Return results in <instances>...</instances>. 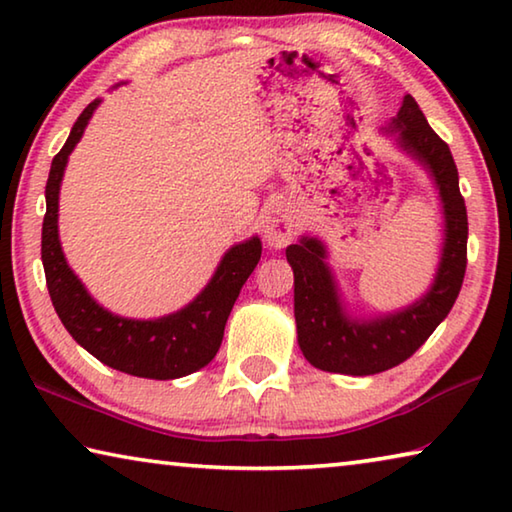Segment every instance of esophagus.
<instances>
[{
	"mask_svg": "<svg viewBox=\"0 0 512 512\" xmlns=\"http://www.w3.org/2000/svg\"><path fill=\"white\" fill-rule=\"evenodd\" d=\"M262 228L266 244L271 248H284L291 244L293 237H296V219H293L289 205L275 203L271 210L266 212Z\"/></svg>",
	"mask_w": 512,
	"mask_h": 512,
	"instance_id": "1",
	"label": "esophagus"
}]
</instances>
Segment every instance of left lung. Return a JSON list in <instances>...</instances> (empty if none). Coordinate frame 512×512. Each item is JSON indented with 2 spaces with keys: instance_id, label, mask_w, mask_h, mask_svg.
Here are the masks:
<instances>
[{
  "instance_id": "left-lung-1",
  "label": "left lung",
  "mask_w": 512,
  "mask_h": 512,
  "mask_svg": "<svg viewBox=\"0 0 512 512\" xmlns=\"http://www.w3.org/2000/svg\"><path fill=\"white\" fill-rule=\"evenodd\" d=\"M381 133L427 173L438 192L443 239L427 291L400 309L361 314L345 298L323 239L302 235L287 248L302 354L318 370L354 377L375 375L409 359L454 307L467 266V212L449 146L431 131L411 94Z\"/></svg>"
}]
</instances>
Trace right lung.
Instances as JSON below:
<instances>
[{
	"label": "right lung",
	"mask_w": 512,
	"mask_h": 512,
	"mask_svg": "<svg viewBox=\"0 0 512 512\" xmlns=\"http://www.w3.org/2000/svg\"><path fill=\"white\" fill-rule=\"evenodd\" d=\"M99 106L101 99H94L81 112L49 169L45 187L47 214L42 221V266L49 296L72 339L106 366L144 379L187 377L205 368L219 352L232 305L262 257V241L253 235L225 250L210 282L196 293L194 300L171 314L128 318L99 305L67 264L58 235L60 185L69 155L81 142Z\"/></svg>",
	"instance_id": "add662e5"
}]
</instances>
